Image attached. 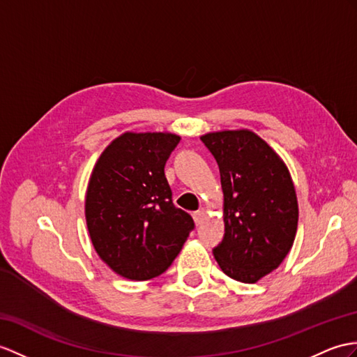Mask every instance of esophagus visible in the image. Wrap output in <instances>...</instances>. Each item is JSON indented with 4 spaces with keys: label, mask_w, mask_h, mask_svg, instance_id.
Segmentation results:
<instances>
[{
    "label": "esophagus",
    "mask_w": 357,
    "mask_h": 357,
    "mask_svg": "<svg viewBox=\"0 0 357 357\" xmlns=\"http://www.w3.org/2000/svg\"><path fill=\"white\" fill-rule=\"evenodd\" d=\"M192 216H194L195 224L199 225V224H202V222L204 221V211H197V212H194Z\"/></svg>",
    "instance_id": "obj_1"
}]
</instances>
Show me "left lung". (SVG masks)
<instances>
[{
  "mask_svg": "<svg viewBox=\"0 0 357 357\" xmlns=\"http://www.w3.org/2000/svg\"><path fill=\"white\" fill-rule=\"evenodd\" d=\"M220 167L224 192L222 242L213 248L230 279L256 283L279 266L292 248L298 203L284 162L250 130L202 136Z\"/></svg>",
  "mask_w": 357,
  "mask_h": 357,
  "instance_id": "obj_1",
  "label": "left lung"
}]
</instances>
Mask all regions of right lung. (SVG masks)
Wrapping results in <instances>:
<instances>
[{
    "instance_id": "add662e5",
    "label": "right lung",
    "mask_w": 357,
    "mask_h": 357,
    "mask_svg": "<svg viewBox=\"0 0 357 357\" xmlns=\"http://www.w3.org/2000/svg\"><path fill=\"white\" fill-rule=\"evenodd\" d=\"M180 142L172 133L127 132L112 141L91 174L84 215L100 259L128 280L167 271L195 227L172 203L165 163Z\"/></svg>"
}]
</instances>
